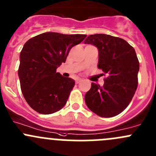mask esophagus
I'll return each instance as SVG.
<instances>
[{
    "instance_id": "34e87169",
    "label": "esophagus",
    "mask_w": 156,
    "mask_h": 156,
    "mask_svg": "<svg viewBox=\"0 0 156 156\" xmlns=\"http://www.w3.org/2000/svg\"><path fill=\"white\" fill-rule=\"evenodd\" d=\"M81 81H82V80H81V78H79V79H77V80H76V81H75V83H76V84H79V83L81 82Z\"/></svg>"
}]
</instances>
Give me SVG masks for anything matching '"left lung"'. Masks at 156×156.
Instances as JSON below:
<instances>
[{
  "label": "left lung",
  "instance_id": "obj_1",
  "mask_svg": "<svg viewBox=\"0 0 156 156\" xmlns=\"http://www.w3.org/2000/svg\"><path fill=\"white\" fill-rule=\"evenodd\" d=\"M84 44L98 49V68L106 76L103 86L91 84L84 97L86 105L100 117L117 115L127 108L137 88L140 63L135 50L124 39L105 34H90Z\"/></svg>",
  "mask_w": 156,
  "mask_h": 156
}]
</instances>
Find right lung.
Instances as JSON below:
<instances>
[{"mask_svg": "<svg viewBox=\"0 0 156 156\" xmlns=\"http://www.w3.org/2000/svg\"><path fill=\"white\" fill-rule=\"evenodd\" d=\"M86 36L46 32L25 44L18 75L23 97L34 111L49 115L65 106L75 81L62 76L56 69L66 62L72 48Z\"/></svg>", "mask_w": 156, "mask_h": 156, "instance_id": "right-lung-1", "label": "right lung"}]
</instances>
